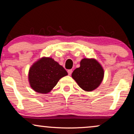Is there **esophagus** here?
I'll use <instances>...</instances> for the list:
<instances>
[{
	"instance_id": "34e87169",
	"label": "esophagus",
	"mask_w": 134,
	"mask_h": 134,
	"mask_svg": "<svg viewBox=\"0 0 134 134\" xmlns=\"http://www.w3.org/2000/svg\"><path fill=\"white\" fill-rule=\"evenodd\" d=\"M72 69H69V70H68V73L69 75H71L72 74Z\"/></svg>"
}]
</instances>
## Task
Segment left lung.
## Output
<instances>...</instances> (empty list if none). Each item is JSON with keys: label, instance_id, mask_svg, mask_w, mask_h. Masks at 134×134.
<instances>
[{"label": "left lung", "instance_id": "8db88e82", "mask_svg": "<svg viewBox=\"0 0 134 134\" xmlns=\"http://www.w3.org/2000/svg\"><path fill=\"white\" fill-rule=\"evenodd\" d=\"M71 76L82 90L92 91L101 83L104 71L96 59L84 58L80 62V67L73 71Z\"/></svg>", "mask_w": 134, "mask_h": 134}]
</instances>
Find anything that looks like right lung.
Segmentation results:
<instances>
[{
    "instance_id": "add662e5",
    "label": "right lung",
    "mask_w": 134,
    "mask_h": 134,
    "mask_svg": "<svg viewBox=\"0 0 134 134\" xmlns=\"http://www.w3.org/2000/svg\"><path fill=\"white\" fill-rule=\"evenodd\" d=\"M68 75L66 71L51 57H42L33 64L28 74L29 84L36 92L47 94L60 79Z\"/></svg>"
}]
</instances>
